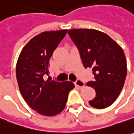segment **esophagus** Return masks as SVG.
I'll return each mask as SVG.
<instances>
[{"instance_id": "esophagus-1", "label": "esophagus", "mask_w": 134, "mask_h": 134, "mask_svg": "<svg viewBox=\"0 0 134 134\" xmlns=\"http://www.w3.org/2000/svg\"><path fill=\"white\" fill-rule=\"evenodd\" d=\"M75 85L76 86H79V87H83L84 86V82L81 81V80H76L75 81Z\"/></svg>"}]
</instances>
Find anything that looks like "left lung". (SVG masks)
Here are the masks:
<instances>
[{
    "instance_id": "left-lung-1",
    "label": "left lung",
    "mask_w": 134,
    "mask_h": 134,
    "mask_svg": "<svg viewBox=\"0 0 134 134\" xmlns=\"http://www.w3.org/2000/svg\"><path fill=\"white\" fill-rule=\"evenodd\" d=\"M68 34L79 51L85 68L92 67L94 80L87 83L96 92L91 106L105 109L116 100L124 86L127 64L121 47L105 33L72 29Z\"/></svg>"
}]
</instances>
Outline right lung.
<instances>
[{
  "label": "right lung",
  "mask_w": 134,
  "mask_h": 134,
  "mask_svg": "<svg viewBox=\"0 0 134 134\" xmlns=\"http://www.w3.org/2000/svg\"><path fill=\"white\" fill-rule=\"evenodd\" d=\"M67 30L45 31L34 36L23 48L16 66L19 89L28 105L44 116H55L63 111L71 81H44L50 73L49 60Z\"/></svg>",
  "instance_id": "1"
}]
</instances>
